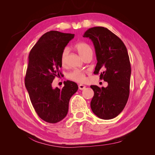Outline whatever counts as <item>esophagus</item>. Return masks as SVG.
<instances>
[{
	"label": "esophagus",
	"mask_w": 155,
	"mask_h": 155,
	"mask_svg": "<svg viewBox=\"0 0 155 155\" xmlns=\"http://www.w3.org/2000/svg\"><path fill=\"white\" fill-rule=\"evenodd\" d=\"M79 87V90H84L86 88V86L85 85H81V84H80V85H79L78 86Z\"/></svg>",
	"instance_id": "esophagus-1"
}]
</instances>
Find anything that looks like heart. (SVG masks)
<instances>
[{
	"instance_id": "1",
	"label": "heart",
	"mask_w": 155,
	"mask_h": 155,
	"mask_svg": "<svg viewBox=\"0 0 155 155\" xmlns=\"http://www.w3.org/2000/svg\"><path fill=\"white\" fill-rule=\"evenodd\" d=\"M75 48L78 51L79 54L83 58L88 54L89 53H92V50L91 46L85 42H79L75 45ZM68 54V49L64 48L62 51L61 56V63L63 66H65L67 63V58ZM87 71L85 70H81L75 69L72 71L69 72L67 74V78L69 79H71L78 83H84L86 80V74Z\"/></svg>"
}]
</instances>
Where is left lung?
Returning <instances> with one entry per match:
<instances>
[{
    "label": "left lung",
    "instance_id": "8db88e82",
    "mask_svg": "<svg viewBox=\"0 0 155 155\" xmlns=\"http://www.w3.org/2000/svg\"><path fill=\"white\" fill-rule=\"evenodd\" d=\"M94 46L97 63L94 72L108 83L107 87H91L94 94L91 102L92 112L104 120L115 118L122 111L130 92L131 74L129 57L123 41L106 28L93 27L83 35Z\"/></svg>",
    "mask_w": 155,
    "mask_h": 155
}]
</instances>
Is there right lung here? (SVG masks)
<instances>
[{"instance_id":"right-lung-1","label":"right lung","mask_w":155,"mask_h":155,"mask_svg":"<svg viewBox=\"0 0 155 155\" xmlns=\"http://www.w3.org/2000/svg\"><path fill=\"white\" fill-rule=\"evenodd\" d=\"M74 34L50 31L42 35L30 51L25 86L34 109L40 118L50 124L67 116L70 97L78 89L77 84L64 82L62 89L52 88L55 77L61 76L62 51Z\"/></svg>"}]
</instances>
